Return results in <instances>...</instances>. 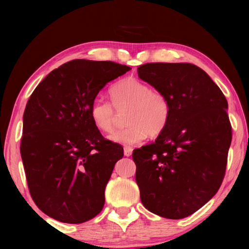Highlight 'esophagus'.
<instances>
[{"label": "esophagus", "instance_id": "1", "mask_svg": "<svg viewBox=\"0 0 249 249\" xmlns=\"http://www.w3.org/2000/svg\"><path fill=\"white\" fill-rule=\"evenodd\" d=\"M133 151H134V149L131 146H125L124 147V155L126 157H129L131 154H133Z\"/></svg>", "mask_w": 249, "mask_h": 249}]
</instances>
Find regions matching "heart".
Returning a JSON list of instances; mask_svg holds the SVG:
<instances>
[{
  "label": "heart",
  "mask_w": 249,
  "mask_h": 249,
  "mask_svg": "<svg viewBox=\"0 0 249 249\" xmlns=\"http://www.w3.org/2000/svg\"><path fill=\"white\" fill-rule=\"evenodd\" d=\"M112 104L95 99L89 114L94 125L105 134H111L118 122V112L128 110V126L110 136V140L124 145H135L147 136L161 134L171 118V104L162 92L155 91L149 84L134 77L114 83L110 89Z\"/></svg>",
  "instance_id": "obj_1"
}]
</instances>
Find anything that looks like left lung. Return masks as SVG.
<instances>
[{"instance_id": "8db88e82", "label": "left lung", "mask_w": 249, "mask_h": 249, "mask_svg": "<svg viewBox=\"0 0 249 249\" xmlns=\"http://www.w3.org/2000/svg\"><path fill=\"white\" fill-rule=\"evenodd\" d=\"M138 76L171 104L166 129L133 152L141 202L161 217H187L223 183L232 139L228 103L208 73L190 63H146Z\"/></svg>"}]
</instances>
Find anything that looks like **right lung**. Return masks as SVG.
Wrapping results in <instances>:
<instances>
[{"label": "right lung", "instance_id": "add662e5", "mask_svg": "<svg viewBox=\"0 0 249 249\" xmlns=\"http://www.w3.org/2000/svg\"><path fill=\"white\" fill-rule=\"evenodd\" d=\"M131 68L111 61L72 60L32 93L20 153L32 199L50 217L81 224L105 204V188L122 145L106 140L89 114L106 84Z\"/></svg>", "mask_w": 249, "mask_h": 249}]
</instances>
